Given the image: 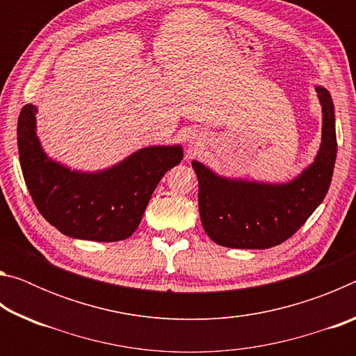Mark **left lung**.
I'll use <instances>...</instances> for the list:
<instances>
[{
  "label": "left lung",
  "mask_w": 356,
  "mask_h": 356,
  "mask_svg": "<svg viewBox=\"0 0 356 356\" xmlns=\"http://www.w3.org/2000/svg\"><path fill=\"white\" fill-rule=\"evenodd\" d=\"M322 106V140L314 161L287 182L226 177L201 161L191 166L200 184L204 231L227 248L265 250L286 242L305 225L327 196L337 143L334 106L327 89L316 86Z\"/></svg>",
  "instance_id": "obj_1"
}]
</instances>
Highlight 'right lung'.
<instances>
[{
	"label": "right lung",
	"instance_id": "add662e5",
	"mask_svg": "<svg viewBox=\"0 0 356 356\" xmlns=\"http://www.w3.org/2000/svg\"><path fill=\"white\" fill-rule=\"evenodd\" d=\"M38 111L34 105L22 108L17 141L23 177L42 216L72 238H129L140 226L155 186L184 159L182 146H147L105 170H72L42 147Z\"/></svg>",
	"mask_w": 356,
	"mask_h": 356
}]
</instances>
